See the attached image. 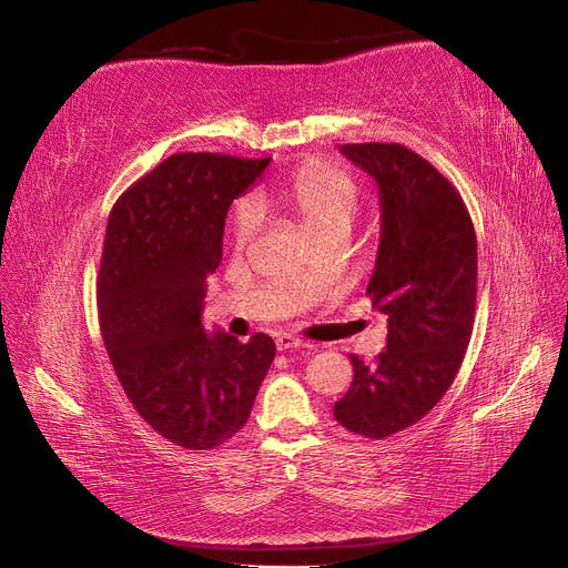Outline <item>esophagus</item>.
<instances>
[{"mask_svg": "<svg viewBox=\"0 0 568 568\" xmlns=\"http://www.w3.org/2000/svg\"><path fill=\"white\" fill-rule=\"evenodd\" d=\"M276 346H278V352H287V349H308L306 342H302V339H297V337H292V335H278Z\"/></svg>", "mask_w": 568, "mask_h": 568, "instance_id": "obj_1", "label": "esophagus"}]
</instances>
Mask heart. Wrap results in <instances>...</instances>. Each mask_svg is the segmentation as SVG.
I'll use <instances>...</instances> for the list:
<instances>
[{"mask_svg": "<svg viewBox=\"0 0 568 568\" xmlns=\"http://www.w3.org/2000/svg\"><path fill=\"white\" fill-rule=\"evenodd\" d=\"M266 195L302 216L306 233L323 237L331 233H349L358 212V186L349 172L325 160L304 162L281 184L271 186ZM266 207L257 195L237 200L231 219V241L235 250H245L260 235Z\"/></svg>", "mask_w": 568, "mask_h": 568, "instance_id": "1", "label": "heart"}]
</instances>
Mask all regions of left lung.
I'll use <instances>...</instances> for the list:
<instances>
[{
  "instance_id": "obj_1",
  "label": "left lung",
  "mask_w": 568,
  "mask_h": 568,
  "mask_svg": "<svg viewBox=\"0 0 568 568\" xmlns=\"http://www.w3.org/2000/svg\"><path fill=\"white\" fill-rule=\"evenodd\" d=\"M339 151L379 189V250L365 295L387 316V349L373 365L352 356L354 382L335 419L387 438L423 419L460 371L477 306V233L460 193L406 145Z\"/></svg>"
}]
</instances>
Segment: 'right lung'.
Returning <instances> with one entry per match:
<instances>
[{"label": "right lung", "instance_id": "obj_1", "mask_svg": "<svg viewBox=\"0 0 568 568\" xmlns=\"http://www.w3.org/2000/svg\"><path fill=\"white\" fill-rule=\"evenodd\" d=\"M266 164L176 153L108 216L97 283L105 352L134 410L181 448L210 450L241 432L276 356L264 333L237 342L200 321L229 207Z\"/></svg>", "mask_w": 568, "mask_h": 568}]
</instances>
